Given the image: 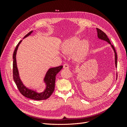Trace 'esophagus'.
<instances>
[{
	"mask_svg": "<svg viewBox=\"0 0 127 127\" xmlns=\"http://www.w3.org/2000/svg\"><path fill=\"white\" fill-rule=\"evenodd\" d=\"M69 64H66V63L64 64V65H63V68L64 69H69Z\"/></svg>",
	"mask_w": 127,
	"mask_h": 127,
	"instance_id": "obj_1",
	"label": "esophagus"
}]
</instances>
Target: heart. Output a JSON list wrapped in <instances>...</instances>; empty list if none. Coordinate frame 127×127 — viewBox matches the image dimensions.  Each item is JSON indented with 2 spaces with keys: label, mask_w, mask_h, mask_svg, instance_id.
I'll return each mask as SVG.
<instances>
[{
  "label": "heart",
  "mask_w": 127,
  "mask_h": 127,
  "mask_svg": "<svg viewBox=\"0 0 127 127\" xmlns=\"http://www.w3.org/2000/svg\"><path fill=\"white\" fill-rule=\"evenodd\" d=\"M80 41V39L76 37L65 40L62 45V52L65 54H70L74 52L73 57L75 60H82L88 52L89 43L87 40H83L79 44Z\"/></svg>",
  "instance_id": "1"
}]
</instances>
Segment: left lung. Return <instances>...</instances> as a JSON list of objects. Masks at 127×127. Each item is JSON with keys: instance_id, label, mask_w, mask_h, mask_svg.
I'll return each instance as SVG.
<instances>
[{"instance_id": "left-lung-1", "label": "left lung", "mask_w": 127, "mask_h": 127, "mask_svg": "<svg viewBox=\"0 0 127 127\" xmlns=\"http://www.w3.org/2000/svg\"><path fill=\"white\" fill-rule=\"evenodd\" d=\"M96 30H97V33H98V39H100L101 40H103V41H106L107 42H108L109 44L111 45V48L114 50V52L115 53V67L116 68H117V53L116 52V51L115 48L114 47V46L112 45L111 42H110V41L109 39L108 38V37L107 36V35H106L104 32H102L100 29H99L98 28H96ZM117 79V74H116V80Z\"/></svg>"}]
</instances>
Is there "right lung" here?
I'll return each instance as SVG.
<instances>
[{
	"label": "right lung",
	"instance_id": "right-lung-1",
	"mask_svg": "<svg viewBox=\"0 0 127 127\" xmlns=\"http://www.w3.org/2000/svg\"><path fill=\"white\" fill-rule=\"evenodd\" d=\"M33 33V31L29 32L24 37V39ZM21 40L19 42L17 45L14 51L13 54V80L16 83V86L20 91L21 93L23 96L27 98L36 100H41L46 99L49 98L53 92L55 90V81H56V76L58 72L61 70L63 68V66H59L57 67H54V68H51L48 69L46 73L45 74L43 82L45 83L46 87L45 90L42 92H37L36 90H32L28 87L23 84V82L21 80L19 71L17 65V61H16V54L19 45L22 42Z\"/></svg>",
	"mask_w": 127,
	"mask_h": 127
}]
</instances>
